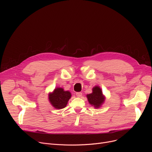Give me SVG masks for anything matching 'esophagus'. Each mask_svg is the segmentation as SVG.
Wrapping results in <instances>:
<instances>
[{"mask_svg":"<svg viewBox=\"0 0 152 152\" xmlns=\"http://www.w3.org/2000/svg\"><path fill=\"white\" fill-rule=\"evenodd\" d=\"M76 95V96L78 97H81L83 95V93L82 92H77Z\"/></svg>","mask_w":152,"mask_h":152,"instance_id":"esophagus-1","label":"esophagus"}]
</instances>
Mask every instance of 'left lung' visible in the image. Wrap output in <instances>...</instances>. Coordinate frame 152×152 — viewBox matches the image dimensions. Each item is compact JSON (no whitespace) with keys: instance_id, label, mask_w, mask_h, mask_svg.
Returning <instances> with one entry per match:
<instances>
[{"instance_id":"1","label":"left lung","mask_w":152,"mask_h":152,"mask_svg":"<svg viewBox=\"0 0 152 152\" xmlns=\"http://www.w3.org/2000/svg\"><path fill=\"white\" fill-rule=\"evenodd\" d=\"M86 96L90 104L94 106L95 108H98L101 107L105 99L99 86H95L93 87L92 93L87 94Z\"/></svg>"}]
</instances>
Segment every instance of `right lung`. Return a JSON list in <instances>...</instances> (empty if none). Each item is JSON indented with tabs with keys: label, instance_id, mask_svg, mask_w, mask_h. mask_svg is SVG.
<instances>
[{
	"label": "right lung",
	"instance_id": "1",
	"mask_svg": "<svg viewBox=\"0 0 152 152\" xmlns=\"http://www.w3.org/2000/svg\"><path fill=\"white\" fill-rule=\"evenodd\" d=\"M71 97L69 91H65L61 87H57L53 92L49 94V100L52 105L56 109L65 108Z\"/></svg>",
	"mask_w": 152,
	"mask_h": 152
}]
</instances>
